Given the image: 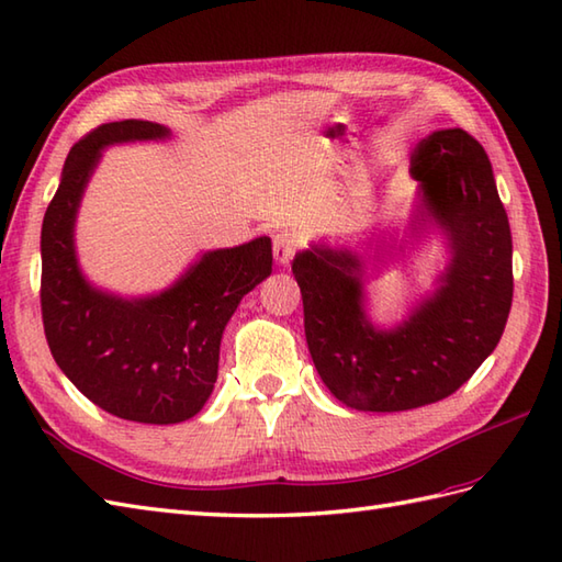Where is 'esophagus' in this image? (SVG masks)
I'll return each instance as SVG.
<instances>
[{
    "instance_id": "34e87169",
    "label": "esophagus",
    "mask_w": 562,
    "mask_h": 562,
    "mask_svg": "<svg viewBox=\"0 0 562 562\" xmlns=\"http://www.w3.org/2000/svg\"><path fill=\"white\" fill-rule=\"evenodd\" d=\"M294 250H296V238L292 232H278L272 238V254L274 260L280 262V266H290V260L294 258Z\"/></svg>"
}]
</instances>
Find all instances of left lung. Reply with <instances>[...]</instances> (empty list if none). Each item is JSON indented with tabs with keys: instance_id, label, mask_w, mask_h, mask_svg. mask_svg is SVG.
I'll use <instances>...</instances> for the list:
<instances>
[{
	"instance_id": "left-lung-1",
	"label": "left lung",
	"mask_w": 562,
	"mask_h": 562,
	"mask_svg": "<svg viewBox=\"0 0 562 562\" xmlns=\"http://www.w3.org/2000/svg\"><path fill=\"white\" fill-rule=\"evenodd\" d=\"M411 173L449 236L451 262L432 300L391 333L362 312V262L314 246L292 260L318 376L355 411L396 413L451 396L503 338L512 308V234L493 166L465 130L417 142Z\"/></svg>"
}]
</instances>
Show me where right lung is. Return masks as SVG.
I'll list each match as a JSON object with an SVG mask.
<instances>
[{
    "instance_id": "right-lung-1",
    "label": "right lung",
    "mask_w": 562,
    "mask_h": 562,
    "mask_svg": "<svg viewBox=\"0 0 562 562\" xmlns=\"http://www.w3.org/2000/svg\"><path fill=\"white\" fill-rule=\"evenodd\" d=\"M166 135L149 121L105 123L83 135L69 149L41 232V312L57 367L105 413L147 425L200 413L217 381L226 321L272 270L270 238L260 236L205 254L171 290L149 300H117L81 278L71 232L101 149Z\"/></svg>"
}]
</instances>
